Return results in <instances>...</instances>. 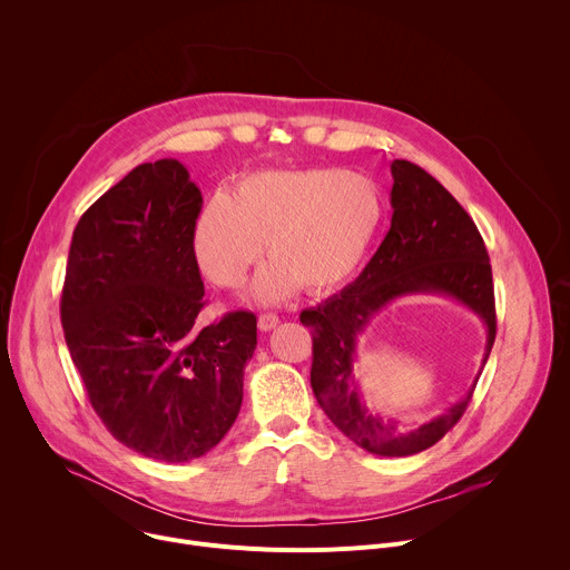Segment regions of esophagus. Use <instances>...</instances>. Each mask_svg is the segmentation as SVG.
Returning <instances> with one entry per match:
<instances>
[{
	"label": "esophagus",
	"mask_w": 570,
	"mask_h": 570,
	"mask_svg": "<svg viewBox=\"0 0 570 570\" xmlns=\"http://www.w3.org/2000/svg\"><path fill=\"white\" fill-rule=\"evenodd\" d=\"M257 324H259L262 332H271V330H275L277 324H279V317H277L275 313H262L259 320H257Z\"/></svg>",
	"instance_id": "esophagus-1"
}]
</instances>
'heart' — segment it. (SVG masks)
Listing matches in <instances>:
<instances>
[{"label": "heart", "instance_id": "heart-1", "mask_svg": "<svg viewBox=\"0 0 570 570\" xmlns=\"http://www.w3.org/2000/svg\"><path fill=\"white\" fill-rule=\"evenodd\" d=\"M385 200L365 176L343 169L264 171L234 196H216L194 227V255L205 277L236 288L264 250L253 293L273 304L299 284L308 293L350 282L383 225Z\"/></svg>", "mask_w": 570, "mask_h": 570}]
</instances>
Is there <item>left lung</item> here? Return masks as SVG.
I'll use <instances>...</instances> for the list:
<instances>
[{
  "label": "left lung",
  "mask_w": 570,
  "mask_h": 570,
  "mask_svg": "<svg viewBox=\"0 0 570 570\" xmlns=\"http://www.w3.org/2000/svg\"><path fill=\"white\" fill-rule=\"evenodd\" d=\"M390 229L363 268L338 295L299 313L313 336L311 387L327 417L361 449L403 458L440 442L464 415L473 387L451 409L411 431L372 415L356 381V341L370 320L403 295L435 293L471 308L484 324L482 367L497 338L492 266L484 240L462 205L422 167L392 161Z\"/></svg>",
  "instance_id": "1"
}]
</instances>
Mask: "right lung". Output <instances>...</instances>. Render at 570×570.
<instances>
[{
  "label": "right lung",
  "instance_id": "1",
  "mask_svg": "<svg viewBox=\"0 0 570 570\" xmlns=\"http://www.w3.org/2000/svg\"><path fill=\"white\" fill-rule=\"evenodd\" d=\"M200 189L178 159L135 167L80 216L60 320L71 361L124 446L189 462L232 429L257 317L198 327L205 288L194 255Z\"/></svg>",
  "mask_w": 570,
  "mask_h": 570
}]
</instances>
